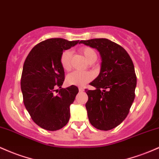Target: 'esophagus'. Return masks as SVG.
<instances>
[{
    "label": "esophagus",
    "instance_id": "1",
    "mask_svg": "<svg viewBox=\"0 0 159 159\" xmlns=\"http://www.w3.org/2000/svg\"><path fill=\"white\" fill-rule=\"evenodd\" d=\"M78 90H79L80 92H83L84 90V89L83 88H79V89H78Z\"/></svg>",
    "mask_w": 159,
    "mask_h": 159
}]
</instances>
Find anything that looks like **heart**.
Instances as JSON below:
<instances>
[{
	"mask_svg": "<svg viewBox=\"0 0 159 159\" xmlns=\"http://www.w3.org/2000/svg\"><path fill=\"white\" fill-rule=\"evenodd\" d=\"M81 53L84 56L89 62H95L97 59V55L95 50L90 47H84L80 49ZM71 52L70 50H65L60 57V64L62 69L69 71L71 68ZM93 78V75L89 71H75L69 74L66 77V82L69 85L81 87L86 84Z\"/></svg>",
	"mask_w": 159,
	"mask_h": 159,
	"instance_id": "obj_1",
	"label": "heart"
}]
</instances>
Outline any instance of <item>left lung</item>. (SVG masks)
Segmentation results:
<instances>
[{
    "instance_id": "obj_1",
    "label": "left lung",
    "mask_w": 159,
    "mask_h": 159,
    "mask_svg": "<svg viewBox=\"0 0 159 159\" xmlns=\"http://www.w3.org/2000/svg\"><path fill=\"white\" fill-rule=\"evenodd\" d=\"M79 43L97 49L102 60L99 75L90 83L95 90L85 89L89 121L99 130H111L126 118L134 100L137 77L134 63L125 49L106 38Z\"/></svg>"
}]
</instances>
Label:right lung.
<instances>
[{
	"label": "right lung",
	"mask_w": 159,
	"mask_h": 159,
	"mask_svg": "<svg viewBox=\"0 0 159 159\" xmlns=\"http://www.w3.org/2000/svg\"><path fill=\"white\" fill-rule=\"evenodd\" d=\"M78 42L63 38L45 40L31 49L24 62L21 78L24 105L34 123L45 130H60L70 118V105L78 88L75 85L62 88L65 72L60 57ZM57 87L61 90L55 95Z\"/></svg>",
	"instance_id": "1"
}]
</instances>
